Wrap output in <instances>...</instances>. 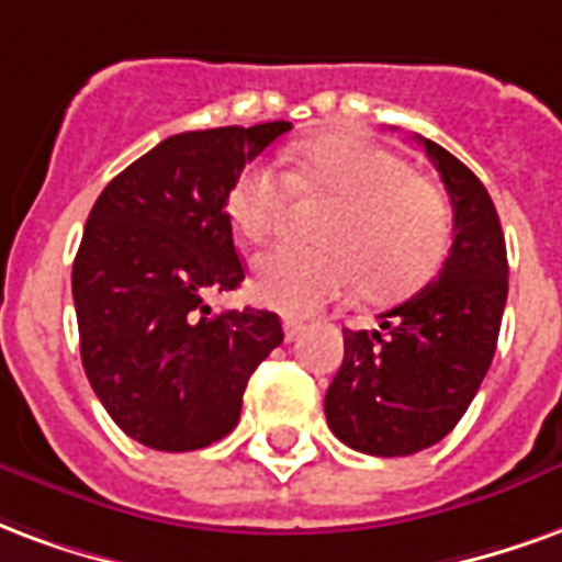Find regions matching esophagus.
I'll list each match as a JSON object with an SVG mask.
<instances>
[{"label": "esophagus", "mask_w": 562, "mask_h": 562, "mask_svg": "<svg viewBox=\"0 0 562 562\" xmlns=\"http://www.w3.org/2000/svg\"><path fill=\"white\" fill-rule=\"evenodd\" d=\"M305 329V323L296 321V317H284V338L286 341H296L299 335Z\"/></svg>", "instance_id": "34e87169"}]
</instances>
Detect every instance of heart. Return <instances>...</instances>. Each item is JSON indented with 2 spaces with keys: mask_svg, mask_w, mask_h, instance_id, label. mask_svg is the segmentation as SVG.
I'll return each mask as SVG.
<instances>
[{
  "mask_svg": "<svg viewBox=\"0 0 562 562\" xmlns=\"http://www.w3.org/2000/svg\"><path fill=\"white\" fill-rule=\"evenodd\" d=\"M293 170L276 164L245 167L227 212L245 239L260 241L281 227L293 186L338 200L321 231L323 248L281 241L254 260V296L284 314H311L362 278L371 296L422 284L449 248V209L440 191L413 176L395 151L362 137L329 134L290 155Z\"/></svg>",
  "mask_w": 562,
  "mask_h": 562,
  "instance_id": "heart-1",
  "label": "heart"
}]
</instances>
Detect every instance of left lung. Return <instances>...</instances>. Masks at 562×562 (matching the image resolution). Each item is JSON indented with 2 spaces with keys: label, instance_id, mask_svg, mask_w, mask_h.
<instances>
[{
  "label": "left lung",
  "instance_id": "obj_1",
  "mask_svg": "<svg viewBox=\"0 0 562 562\" xmlns=\"http://www.w3.org/2000/svg\"><path fill=\"white\" fill-rule=\"evenodd\" d=\"M419 143L452 200V248L440 276L380 314L376 329H344V362L326 392L331 434L380 458L422 452L458 425L488 374L509 293L488 191L452 151Z\"/></svg>",
  "mask_w": 562,
  "mask_h": 562
}]
</instances>
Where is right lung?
<instances>
[{
  "label": "right lung",
  "mask_w": 562,
  "mask_h": 562,
  "mask_svg": "<svg viewBox=\"0 0 562 562\" xmlns=\"http://www.w3.org/2000/svg\"><path fill=\"white\" fill-rule=\"evenodd\" d=\"M290 122L186 131L101 191L74 257L80 356L110 419L158 452H191L236 428L254 368L284 341L272 311L212 314L245 278L227 194Z\"/></svg>",
  "instance_id": "obj_1"
}]
</instances>
